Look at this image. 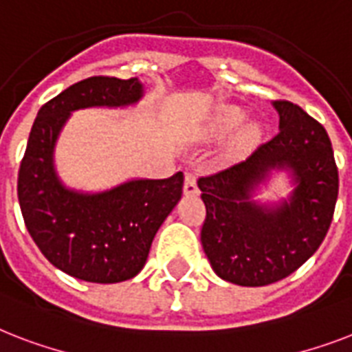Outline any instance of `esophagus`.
Masks as SVG:
<instances>
[{"label":"esophagus","mask_w":352,"mask_h":352,"mask_svg":"<svg viewBox=\"0 0 352 352\" xmlns=\"http://www.w3.org/2000/svg\"><path fill=\"white\" fill-rule=\"evenodd\" d=\"M184 193L186 195H197L199 193L197 173L195 171H186V175H184Z\"/></svg>","instance_id":"esophagus-1"}]
</instances>
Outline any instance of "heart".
I'll list each match as a JSON object with an SVG mask.
<instances>
[{
  "label": "heart",
  "instance_id": "b5f03b06",
  "mask_svg": "<svg viewBox=\"0 0 352 352\" xmlns=\"http://www.w3.org/2000/svg\"><path fill=\"white\" fill-rule=\"evenodd\" d=\"M245 111L241 107L228 106L225 107L223 111L217 113V117L212 122V131L217 133V135H226L230 133L232 129L239 126L241 122L245 120ZM259 138V129H257L256 124H248L241 129L239 137H237V142L241 146H248V144H254Z\"/></svg>",
  "mask_w": 352,
  "mask_h": 352
}]
</instances>
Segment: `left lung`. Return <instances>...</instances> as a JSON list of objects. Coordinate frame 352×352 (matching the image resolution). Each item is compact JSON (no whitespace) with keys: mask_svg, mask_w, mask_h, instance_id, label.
I'll list each match as a JSON object with an SVG mask.
<instances>
[{"mask_svg":"<svg viewBox=\"0 0 352 352\" xmlns=\"http://www.w3.org/2000/svg\"><path fill=\"white\" fill-rule=\"evenodd\" d=\"M279 131L243 162L201 177L206 206L201 243L214 272L241 287H265L298 270L327 235L338 168L325 127L289 100H276ZM270 169L291 171L295 190L279 207L251 201Z\"/></svg>","mask_w":352,"mask_h":352,"instance_id":"8db88e82","label":"left lung"}]
</instances>
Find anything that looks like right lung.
I'll return each mask as SVG.
<instances>
[{
	"label": "right lung",
	"instance_id": "add662e5",
	"mask_svg": "<svg viewBox=\"0 0 352 352\" xmlns=\"http://www.w3.org/2000/svg\"><path fill=\"white\" fill-rule=\"evenodd\" d=\"M144 95L138 78L91 76L38 111L18 173L25 226L41 254L62 272L89 283L135 278L153 237L182 195V171L168 179H133L100 193L65 188L54 170V146L71 113L124 107Z\"/></svg>",
	"mask_w": 352,
	"mask_h": 352
}]
</instances>
